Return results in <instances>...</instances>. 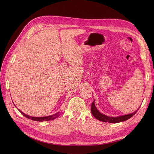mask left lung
<instances>
[{"mask_svg": "<svg viewBox=\"0 0 154 154\" xmlns=\"http://www.w3.org/2000/svg\"><path fill=\"white\" fill-rule=\"evenodd\" d=\"M94 101L95 100H94L91 104V113L95 118H96L99 121L105 122L118 123V122L125 121L132 117L138 110V109L137 110H136L135 112H134L132 113L125 115H122V116H117V117H112V116H106L105 115L101 113L96 107V105L94 104Z\"/></svg>", "mask_w": 154, "mask_h": 154, "instance_id": "left-lung-1", "label": "left lung"}]
</instances>
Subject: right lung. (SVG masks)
Wrapping results in <instances>:
<instances>
[{
	"instance_id": "right-lung-1",
	"label": "right lung",
	"mask_w": 154,
	"mask_h": 154,
	"mask_svg": "<svg viewBox=\"0 0 154 154\" xmlns=\"http://www.w3.org/2000/svg\"><path fill=\"white\" fill-rule=\"evenodd\" d=\"M15 106V105H14ZM19 111L23 114L25 117H26L28 119H32L33 121H40V122H42V121H50V120H53V119H55V118H58L60 115H61V113L60 112H58L57 113H55L54 115H50V116H44V117H32L31 116H29V115H27L25 113H24L23 112H22L20 109H19Z\"/></svg>"
}]
</instances>
